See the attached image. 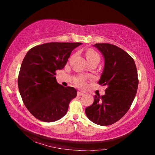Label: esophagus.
Wrapping results in <instances>:
<instances>
[{
	"label": "esophagus",
	"mask_w": 155,
	"mask_h": 155,
	"mask_svg": "<svg viewBox=\"0 0 155 155\" xmlns=\"http://www.w3.org/2000/svg\"><path fill=\"white\" fill-rule=\"evenodd\" d=\"M77 94H78V96H83V94H84V93L82 92V91H78Z\"/></svg>",
	"instance_id": "1"
}]
</instances>
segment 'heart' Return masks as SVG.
Listing matches in <instances>:
<instances>
[{
  "label": "heart",
  "instance_id": "b5f03b06",
  "mask_svg": "<svg viewBox=\"0 0 155 155\" xmlns=\"http://www.w3.org/2000/svg\"><path fill=\"white\" fill-rule=\"evenodd\" d=\"M86 58H87L88 61H90L94 59L99 60L100 57L98 55V54L97 53L96 51H94V50H89V51L86 52ZM74 83L76 85L79 86V87H84L86 84V79L82 77H77L75 78Z\"/></svg>",
  "mask_w": 155,
  "mask_h": 155
}]
</instances>
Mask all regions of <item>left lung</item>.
I'll return each instance as SVG.
<instances>
[{"mask_svg": "<svg viewBox=\"0 0 155 155\" xmlns=\"http://www.w3.org/2000/svg\"><path fill=\"white\" fill-rule=\"evenodd\" d=\"M104 65L98 83L107 85L105 94L94 96V101L85 109L91 122L101 126L116 122L127 114L138 87L137 71L133 59L124 50L111 44H96Z\"/></svg>", "mask_w": 155, "mask_h": 155, "instance_id": "1", "label": "left lung"}]
</instances>
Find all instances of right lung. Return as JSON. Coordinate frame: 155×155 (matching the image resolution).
Segmentation results:
<instances>
[{
  "mask_svg": "<svg viewBox=\"0 0 155 155\" xmlns=\"http://www.w3.org/2000/svg\"><path fill=\"white\" fill-rule=\"evenodd\" d=\"M82 43L51 42L27 52L18 78L25 105L37 119L52 122L66 114L77 91L57 83L55 71L64 68L72 51Z\"/></svg>",
  "mask_w": 155,
  "mask_h": 155,
  "instance_id": "1",
  "label": "right lung"
}]
</instances>
